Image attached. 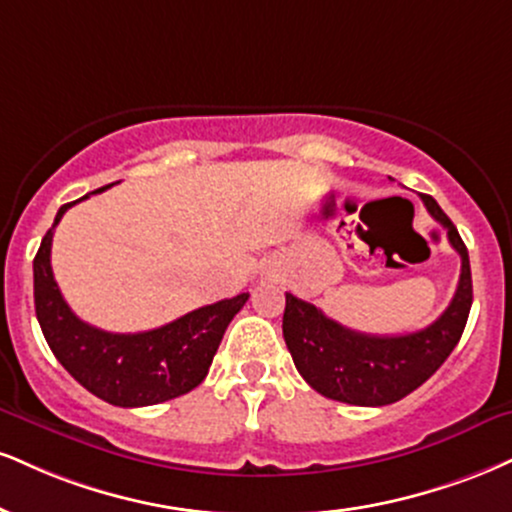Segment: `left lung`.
I'll use <instances>...</instances> for the list:
<instances>
[{
  "mask_svg": "<svg viewBox=\"0 0 512 512\" xmlns=\"http://www.w3.org/2000/svg\"><path fill=\"white\" fill-rule=\"evenodd\" d=\"M420 197L427 212L448 231V243L460 255L458 288L436 322L400 336L360 334L329 319L312 303L286 293V346L303 379L326 398L365 408L396 403L432 377L463 336L472 307L470 257L439 202L432 195Z\"/></svg>",
  "mask_w": 512,
  "mask_h": 512,
  "instance_id": "8db88e82",
  "label": "left lung"
}]
</instances>
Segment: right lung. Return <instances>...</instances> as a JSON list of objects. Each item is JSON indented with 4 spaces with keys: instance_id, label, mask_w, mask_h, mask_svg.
<instances>
[{
    "instance_id": "add662e5",
    "label": "right lung",
    "mask_w": 512,
    "mask_h": 512,
    "mask_svg": "<svg viewBox=\"0 0 512 512\" xmlns=\"http://www.w3.org/2000/svg\"><path fill=\"white\" fill-rule=\"evenodd\" d=\"M76 202L59 207L33 260L35 315L47 346L80 386L119 408H145L193 391L207 377L226 326L250 293L197 307L174 322L140 334H112L85 324L66 305L49 264L54 229Z\"/></svg>"
}]
</instances>
